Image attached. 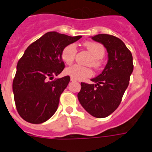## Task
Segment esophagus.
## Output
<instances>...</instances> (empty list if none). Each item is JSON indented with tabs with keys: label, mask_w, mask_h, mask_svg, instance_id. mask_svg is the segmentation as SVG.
I'll return each instance as SVG.
<instances>
[{
	"label": "esophagus",
	"mask_w": 152,
	"mask_h": 152,
	"mask_svg": "<svg viewBox=\"0 0 152 152\" xmlns=\"http://www.w3.org/2000/svg\"><path fill=\"white\" fill-rule=\"evenodd\" d=\"M71 80H72V81H75V79H74V78H72V77H71Z\"/></svg>",
	"instance_id": "esophagus-1"
}]
</instances>
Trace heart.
<instances>
[{
	"label": "heart",
	"instance_id": "1",
	"mask_svg": "<svg viewBox=\"0 0 152 152\" xmlns=\"http://www.w3.org/2000/svg\"><path fill=\"white\" fill-rule=\"evenodd\" d=\"M84 46L93 56V61H91L93 66L98 67L100 65L99 60L103 58L105 54V49L103 45L97 42H86ZM77 52L76 46L74 44H69L66 45L61 52V59L65 64H70L73 62L75 55ZM65 74L75 80H84L87 77H91L93 75L92 70L88 67H84L78 64H74L72 66L66 68Z\"/></svg>",
	"mask_w": 152,
	"mask_h": 152
}]
</instances>
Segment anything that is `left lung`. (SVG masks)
<instances>
[{
  "instance_id": "8db88e82",
  "label": "left lung",
  "mask_w": 152,
  "mask_h": 152,
  "mask_svg": "<svg viewBox=\"0 0 152 152\" xmlns=\"http://www.w3.org/2000/svg\"><path fill=\"white\" fill-rule=\"evenodd\" d=\"M91 39L107 49L108 61L102 73L91 79L95 84H80L77 98L91 116L104 118L116 110L121 103L133 72L132 56L124 42L116 36L98 34Z\"/></svg>"
}]
</instances>
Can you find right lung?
Instances as JSON below:
<instances>
[{
	"label": "right lung",
	"mask_w": 152,
	"mask_h": 152,
	"mask_svg": "<svg viewBox=\"0 0 152 152\" xmlns=\"http://www.w3.org/2000/svg\"><path fill=\"white\" fill-rule=\"evenodd\" d=\"M81 37L49 32L25 50L13 81L16 107L25 121L39 124L56 112L60 95L70 81L69 76L53 80L64 68L61 52Z\"/></svg>",
	"instance_id": "add662e5"
}]
</instances>
